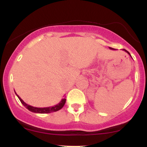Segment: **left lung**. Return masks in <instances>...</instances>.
Returning a JSON list of instances; mask_svg holds the SVG:
<instances>
[{"label":"left lung","instance_id":"left-lung-1","mask_svg":"<svg viewBox=\"0 0 147 147\" xmlns=\"http://www.w3.org/2000/svg\"><path fill=\"white\" fill-rule=\"evenodd\" d=\"M109 49H111V50H115V49H114V48H110V47H109ZM123 50H124V51H125L126 52H127V53L128 54H129V55H130V56H131V55H130V53H129V52H128L127 51V50H125V49H123Z\"/></svg>","mask_w":147,"mask_h":147}]
</instances>
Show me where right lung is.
I'll use <instances>...</instances> for the list:
<instances>
[{
  "mask_svg": "<svg viewBox=\"0 0 147 147\" xmlns=\"http://www.w3.org/2000/svg\"><path fill=\"white\" fill-rule=\"evenodd\" d=\"M15 93H16V92H15ZM17 95V97H18V99H19V100L21 101L22 104H23L26 109H28V110L31 111V112L35 113H50L56 112V111H59L60 109H61L63 107L64 104H65V101H66V99L63 98L61 100V102L59 103V104H57V105L55 106H50V107H45V108H37V107H34V106H32L30 105H28V104H27L26 103L23 102V99H22L18 95Z\"/></svg>",
  "mask_w": 147,
  "mask_h": 147,
  "instance_id": "1",
  "label": "right lung"
}]
</instances>
